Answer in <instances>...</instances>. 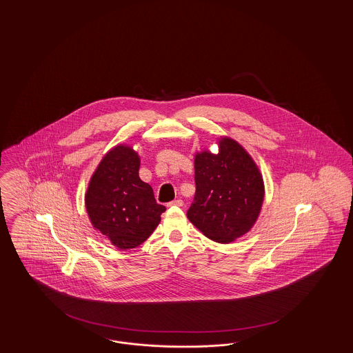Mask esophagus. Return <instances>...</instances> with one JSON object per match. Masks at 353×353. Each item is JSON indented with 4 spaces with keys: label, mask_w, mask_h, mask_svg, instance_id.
Instances as JSON below:
<instances>
[{
    "label": "esophagus",
    "mask_w": 353,
    "mask_h": 353,
    "mask_svg": "<svg viewBox=\"0 0 353 353\" xmlns=\"http://www.w3.org/2000/svg\"><path fill=\"white\" fill-rule=\"evenodd\" d=\"M169 206H183L184 201L183 200H174V201L169 202Z\"/></svg>",
    "instance_id": "1"
}]
</instances>
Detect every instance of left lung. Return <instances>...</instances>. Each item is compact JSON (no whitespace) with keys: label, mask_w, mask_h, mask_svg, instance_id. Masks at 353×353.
<instances>
[{"label":"left lung","mask_w":353,"mask_h":353,"mask_svg":"<svg viewBox=\"0 0 353 353\" xmlns=\"http://www.w3.org/2000/svg\"><path fill=\"white\" fill-rule=\"evenodd\" d=\"M196 194L186 217L212 241L230 243L252 230L265 200L262 173L238 141L219 139V152L194 154Z\"/></svg>","instance_id":"left-lung-1"}]
</instances>
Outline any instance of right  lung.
I'll return each mask as SVG.
<instances>
[{
	"instance_id": "right-lung-1",
	"label": "right lung",
	"mask_w": 353,
	"mask_h": 353,
	"mask_svg": "<svg viewBox=\"0 0 353 353\" xmlns=\"http://www.w3.org/2000/svg\"><path fill=\"white\" fill-rule=\"evenodd\" d=\"M140 156L131 145L118 144L107 152L92 173L84 196L94 229L119 250L141 245L161 221L151 185L139 177Z\"/></svg>"
}]
</instances>
